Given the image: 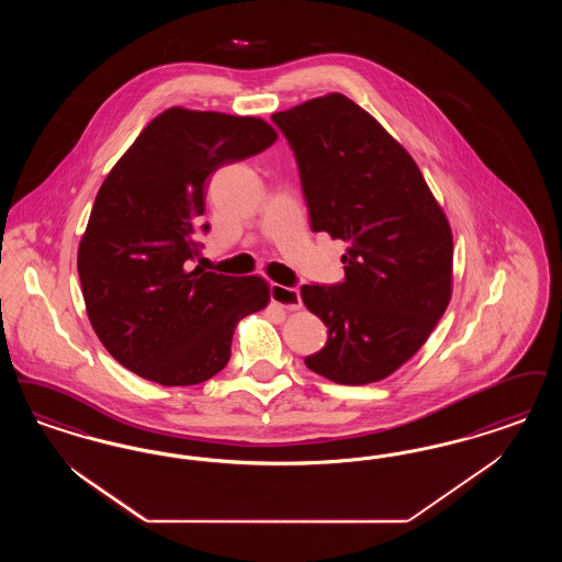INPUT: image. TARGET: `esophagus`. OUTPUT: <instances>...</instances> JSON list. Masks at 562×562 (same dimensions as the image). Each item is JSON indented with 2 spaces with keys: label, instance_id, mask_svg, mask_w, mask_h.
I'll return each mask as SVG.
<instances>
[{
  "label": "esophagus",
  "instance_id": "1",
  "mask_svg": "<svg viewBox=\"0 0 562 562\" xmlns=\"http://www.w3.org/2000/svg\"><path fill=\"white\" fill-rule=\"evenodd\" d=\"M271 301L280 307H284L286 312H294L301 307V294L296 289H289L282 284H271Z\"/></svg>",
  "mask_w": 562,
  "mask_h": 562
}]
</instances>
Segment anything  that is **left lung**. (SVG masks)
Segmentation results:
<instances>
[{
  "label": "left lung",
  "instance_id": "8db88e82",
  "mask_svg": "<svg viewBox=\"0 0 562 562\" xmlns=\"http://www.w3.org/2000/svg\"><path fill=\"white\" fill-rule=\"evenodd\" d=\"M271 119L294 150L312 229L347 243L345 282L301 286L328 328L305 366L338 384L382 381L448 310V217L416 160L347 95L326 93Z\"/></svg>",
  "mask_w": 562,
  "mask_h": 562
}]
</instances>
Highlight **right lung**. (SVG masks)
I'll use <instances>...</instances> for the list:
<instances>
[{"mask_svg": "<svg viewBox=\"0 0 562 562\" xmlns=\"http://www.w3.org/2000/svg\"><path fill=\"white\" fill-rule=\"evenodd\" d=\"M259 116L173 106L155 116L100 186L77 252L91 328L146 381L188 386L222 372L236 324L270 303L261 276L192 268L206 178L276 142Z\"/></svg>", "mask_w": 562, "mask_h": 562, "instance_id": "obj_1", "label": "right lung"}]
</instances>
